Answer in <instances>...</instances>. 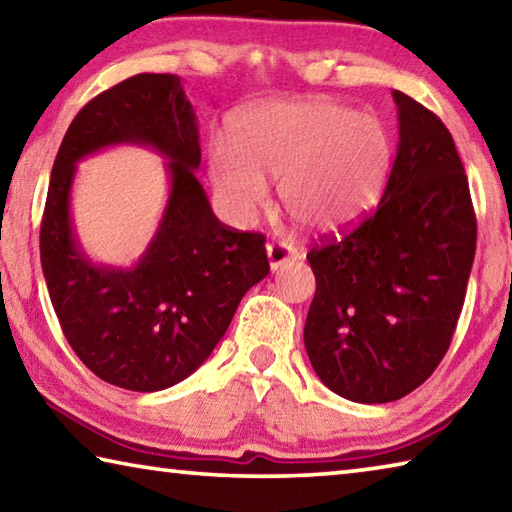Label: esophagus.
Masks as SVG:
<instances>
[{
	"label": "esophagus",
	"mask_w": 512,
	"mask_h": 512,
	"mask_svg": "<svg viewBox=\"0 0 512 512\" xmlns=\"http://www.w3.org/2000/svg\"><path fill=\"white\" fill-rule=\"evenodd\" d=\"M266 257H268V266H271V271H277L280 266L300 259L298 250L291 248L289 244H266Z\"/></svg>",
	"instance_id": "esophagus-1"
}]
</instances>
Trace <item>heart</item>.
Returning <instances> with one entry per match:
<instances>
[{
  "label": "heart",
  "instance_id": "1",
  "mask_svg": "<svg viewBox=\"0 0 512 512\" xmlns=\"http://www.w3.org/2000/svg\"><path fill=\"white\" fill-rule=\"evenodd\" d=\"M232 146L212 142L207 176L223 212L255 219L277 180L282 210L300 230L329 237L375 210L393 169L384 121L327 99L271 101L232 121Z\"/></svg>",
  "mask_w": 512,
  "mask_h": 512
}]
</instances>
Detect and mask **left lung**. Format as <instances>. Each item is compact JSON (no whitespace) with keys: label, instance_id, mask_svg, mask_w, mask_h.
<instances>
[{"label":"left lung","instance_id":"left-lung-1","mask_svg":"<svg viewBox=\"0 0 512 512\" xmlns=\"http://www.w3.org/2000/svg\"><path fill=\"white\" fill-rule=\"evenodd\" d=\"M400 142L375 214L309 250L316 296L305 348L350 402L384 404L431 377L452 343L470 280L476 219L452 135L393 90Z\"/></svg>","mask_w":512,"mask_h":512}]
</instances>
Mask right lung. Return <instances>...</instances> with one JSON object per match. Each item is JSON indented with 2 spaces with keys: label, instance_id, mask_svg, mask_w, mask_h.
Returning a JSON list of instances; mask_svg holds the SVG:
<instances>
[{
  "label": "right lung",
  "instance_id": "1",
  "mask_svg": "<svg viewBox=\"0 0 512 512\" xmlns=\"http://www.w3.org/2000/svg\"><path fill=\"white\" fill-rule=\"evenodd\" d=\"M119 143L160 152L170 176L159 230L128 269L92 263L71 221L75 164ZM198 167L196 112L176 74H137L101 92L58 149L40 225L42 273L76 357L112 386L153 393L192 375L268 275L264 237L216 219Z\"/></svg>",
  "mask_w": 512,
  "mask_h": 512
}]
</instances>
